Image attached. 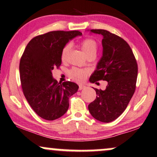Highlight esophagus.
Listing matches in <instances>:
<instances>
[{"instance_id": "esophagus-1", "label": "esophagus", "mask_w": 157, "mask_h": 157, "mask_svg": "<svg viewBox=\"0 0 157 157\" xmlns=\"http://www.w3.org/2000/svg\"><path fill=\"white\" fill-rule=\"evenodd\" d=\"M84 88H85V86H84V85H79V86H78V90H82Z\"/></svg>"}]
</instances>
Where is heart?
Wrapping results in <instances>:
<instances>
[{
  "label": "heart",
  "instance_id": "b5f03b06",
  "mask_svg": "<svg viewBox=\"0 0 157 157\" xmlns=\"http://www.w3.org/2000/svg\"><path fill=\"white\" fill-rule=\"evenodd\" d=\"M71 48V44H67L63 47L61 53V58L63 60H65V59L67 53L69 52ZM82 48L85 55L88 56L89 55H91V54H96L97 50H98V44H97L95 40L92 39V38H86V39H84L82 42ZM87 73L88 71H86V70L73 68L69 71L68 74L69 76L71 78H73V80L81 82L84 80Z\"/></svg>",
  "mask_w": 157,
  "mask_h": 157
}]
</instances>
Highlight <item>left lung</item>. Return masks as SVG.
Segmentation results:
<instances>
[{
	"mask_svg": "<svg viewBox=\"0 0 157 157\" xmlns=\"http://www.w3.org/2000/svg\"><path fill=\"white\" fill-rule=\"evenodd\" d=\"M102 36V56L90 82L106 81L105 90L95 89L96 99L88 105L94 119L102 122L117 119L128 105L136 87L138 64L129 44L105 30H90Z\"/></svg>",
	"mask_w": 157,
	"mask_h": 157,
	"instance_id": "left-lung-1",
	"label": "left lung"
}]
</instances>
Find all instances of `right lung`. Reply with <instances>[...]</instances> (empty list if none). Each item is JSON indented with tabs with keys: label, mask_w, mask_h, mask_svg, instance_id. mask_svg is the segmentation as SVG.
Wrapping results in <instances>:
<instances>
[{
	"label": "right lung",
	"mask_w": 157,
	"mask_h": 157,
	"mask_svg": "<svg viewBox=\"0 0 157 157\" xmlns=\"http://www.w3.org/2000/svg\"><path fill=\"white\" fill-rule=\"evenodd\" d=\"M82 33L73 31H52L36 36L25 48L19 63L23 93L33 110L49 121L66 113L69 98L78 91L74 82L58 83L52 71L62 63L61 53L69 40Z\"/></svg>",
	"instance_id": "add662e5"
}]
</instances>
